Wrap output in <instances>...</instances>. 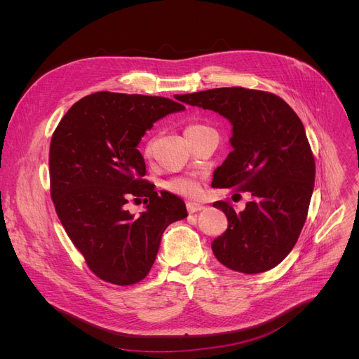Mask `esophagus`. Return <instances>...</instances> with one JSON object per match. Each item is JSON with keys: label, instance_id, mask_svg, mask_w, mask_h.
<instances>
[{"label": "esophagus", "instance_id": "esophagus-1", "mask_svg": "<svg viewBox=\"0 0 359 359\" xmlns=\"http://www.w3.org/2000/svg\"><path fill=\"white\" fill-rule=\"evenodd\" d=\"M186 210L189 214H195V212H199L203 210V205L202 203H198V202H187L186 203Z\"/></svg>", "mask_w": 359, "mask_h": 359}]
</instances>
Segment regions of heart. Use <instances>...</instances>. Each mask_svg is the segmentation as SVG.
I'll return each instance as SVG.
<instances>
[{
  "label": "heart",
  "instance_id": "obj_1",
  "mask_svg": "<svg viewBox=\"0 0 359 359\" xmlns=\"http://www.w3.org/2000/svg\"><path fill=\"white\" fill-rule=\"evenodd\" d=\"M205 129H210V126L202 125V123H192L186 128L184 134H186V137H189V135L199 134V132H202ZM153 148H154V141L149 140L144 145V149H142V154L145 158H149L151 156H153ZM163 187L170 194L194 198L199 192V180L192 176H177V177H173V179L164 182Z\"/></svg>",
  "mask_w": 359,
  "mask_h": 359
}]
</instances>
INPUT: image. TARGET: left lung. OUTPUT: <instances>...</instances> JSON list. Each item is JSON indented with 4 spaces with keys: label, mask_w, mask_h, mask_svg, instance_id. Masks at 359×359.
<instances>
[{
    "label": "left lung",
    "mask_w": 359,
    "mask_h": 359,
    "mask_svg": "<svg viewBox=\"0 0 359 359\" xmlns=\"http://www.w3.org/2000/svg\"><path fill=\"white\" fill-rule=\"evenodd\" d=\"M182 102L214 110L233 123V151L214 172V187L249 192L237 212L229 201L215 208L229 229L212 241L215 257L231 271L260 273L294 249L307 219L316 163L303 122L269 91L221 87L183 94Z\"/></svg>",
    "instance_id": "1"
}]
</instances>
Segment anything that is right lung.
I'll return each mask as SVG.
<instances>
[{"label": "right lung", "instance_id": "1", "mask_svg": "<svg viewBox=\"0 0 359 359\" xmlns=\"http://www.w3.org/2000/svg\"><path fill=\"white\" fill-rule=\"evenodd\" d=\"M183 109L167 97L99 91L74 103L53 132L49 180L56 215L88 269L109 284L142 280L164 230L187 217L180 198L158 195L142 179L137 148L156 121ZM141 198L147 210L134 217L126 205Z\"/></svg>", "mask_w": 359, "mask_h": 359}]
</instances>
